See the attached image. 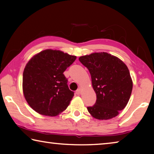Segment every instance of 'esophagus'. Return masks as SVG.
<instances>
[{
  "label": "esophagus",
  "mask_w": 154,
  "mask_h": 154,
  "mask_svg": "<svg viewBox=\"0 0 154 154\" xmlns=\"http://www.w3.org/2000/svg\"><path fill=\"white\" fill-rule=\"evenodd\" d=\"M82 89L81 88H79V89L76 91V94H82Z\"/></svg>",
  "instance_id": "esophagus-1"
}]
</instances>
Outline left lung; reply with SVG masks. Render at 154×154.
Instances as JSON below:
<instances>
[{
	"label": "left lung",
	"instance_id": "left-lung-1",
	"mask_svg": "<svg viewBox=\"0 0 154 154\" xmlns=\"http://www.w3.org/2000/svg\"><path fill=\"white\" fill-rule=\"evenodd\" d=\"M79 61L89 70L96 102L88 111L93 118L107 120L118 116L128 103L132 80L124 62L106 52L81 56Z\"/></svg>",
	"mask_w": 154,
	"mask_h": 154
}]
</instances>
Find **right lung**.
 Returning a JSON list of instances; mask_svg holds the SVG:
<instances>
[{"label":"right lung","mask_w":154,"mask_h":154,"mask_svg":"<svg viewBox=\"0 0 154 154\" xmlns=\"http://www.w3.org/2000/svg\"><path fill=\"white\" fill-rule=\"evenodd\" d=\"M60 50L45 49L31 58L24 68L22 90L36 113L54 117L66 109L74 96L63 74L76 60Z\"/></svg>","instance_id":"obj_1"}]
</instances>
